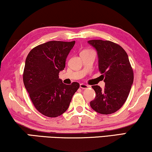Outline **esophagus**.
Instances as JSON below:
<instances>
[{
	"label": "esophagus",
	"mask_w": 152,
	"mask_h": 152,
	"mask_svg": "<svg viewBox=\"0 0 152 152\" xmlns=\"http://www.w3.org/2000/svg\"><path fill=\"white\" fill-rule=\"evenodd\" d=\"M80 86V88H82V89H86L89 87L88 85L84 84H81Z\"/></svg>",
	"instance_id": "obj_1"
}]
</instances>
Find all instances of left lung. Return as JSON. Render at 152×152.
Here are the masks:
<instances>
[{
    "label": "left lung",
    "mask_w": 152,
    "mask_h": 152,
    "mask_svg": "<svg viewBox=\"0 0 152 152\" xmlns=\"http://www.w3.org/2000/svg\"><path fill=\"white\" fill-rule=\"evenodd\" d=\"M88 43L97 50L99 70L105 82L104 89L92 86L96 96L90 105L99 113H113L126 102L134 82L128 55L120 45L112 41L90 40Z\"/></svg>",
    "instance_id": "left-lung-1"
}]
</instances>
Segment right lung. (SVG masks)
Returning a JSON list of instances; mask_svg holds the SVG:
<instances>
[{"label":"right lung","mask_w":152,"mask_h":152,"mask_svg":"<svg viewBox=\"0 0 152 152\" xmlns=\"http://www.w3.org/2000/svg\"><path fill=\"white\" fill-rule=\"evenodd\" d=\"M75 43L48 41L34 48L27 56L23 75L25 87L34 107L47 117L63 114L80 87L77 82L66 85L59 78Z\"/></svg>","instance_id":"right-lung-1"}]
</instances>
